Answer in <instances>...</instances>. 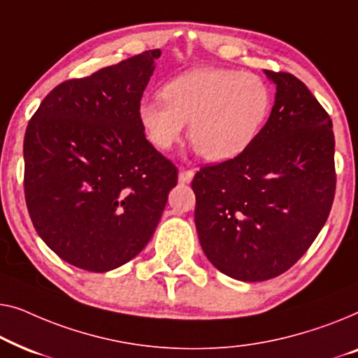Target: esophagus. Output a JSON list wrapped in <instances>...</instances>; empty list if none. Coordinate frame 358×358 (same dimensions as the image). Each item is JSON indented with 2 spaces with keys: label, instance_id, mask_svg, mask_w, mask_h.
<instances>
[{
  "label": "esophagus",
  "instance_id": "34e87169",
  "mask_svg": "<svg viewBox=\"0 0 358 358\" xmlns=\"http://www.w3.org/2000/svg\"><path fill=\"white\" fill-rule=\"evenodd\" d=\"M194 177V172L193 170H185V169H180V173H178V181L181 185H188L191 180Z\"/></svg>",
  "mask_w": 358,
  "mask_h": 358
}]
</instances>
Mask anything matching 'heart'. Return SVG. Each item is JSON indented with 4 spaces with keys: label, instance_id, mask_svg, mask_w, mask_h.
Returning <instances> with one entry per match:
<instances>
[{
    "label": "heart",
    "instance_id": "heart-1",
    "mask_svg": "<svg viewBox=\"0 0 358 358\" xmlns=\"http://www.w3.org/2000/svg\"><path fill=\"white\" fill-rule=\"evenodd\" d=\"M271 108L268 84L253 73L196 68L165 84L162 95L139 102L138 117L149 143L170 150L189 139L213 162L240 155L253 143Z\"/></svg>",
    "mask_w": 358,
    "mask_h": 358
}]
</instances>
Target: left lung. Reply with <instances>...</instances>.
I'll return each mask as SVG.
<instances>
[{
	"mask_svg": "<svg viewBox=\"0 0 358 358\" xmlns=\"http://www.w3.org/2000/svg\"><path fill=\"white\" fill-rule=\"evenodd\" d=\"M264 74L275 100L263 129L240 155L203 167L191 183L204 255L243 282L290 269L328 220L336 191L329 115L300 79Z\"/></svg>",
	"mask_w": 358,
	"mask_h": 358,
	"instance_id": "1",
	"label": "left lung"
}]
</instances>
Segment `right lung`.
Wrapping results in <instances>:
<instances>
[{
  "instance_id": "right-lung-1",
  "label": "right lung",
  "mask_w": 358,
  "mask_h": 358,
  "mask_svg": "<svg viewBox=\"0 0 358 358\" xmlns=\"http://www.w3.org/2000/svg\"><path fill=\"white\" fill-rule=\"evenodd\" d=\"M160 50L57 85L24 138L37 234L76 268L107 273L152 238L178 170L145 139L138 107Z\"/></svg>"
}]
</instances>
